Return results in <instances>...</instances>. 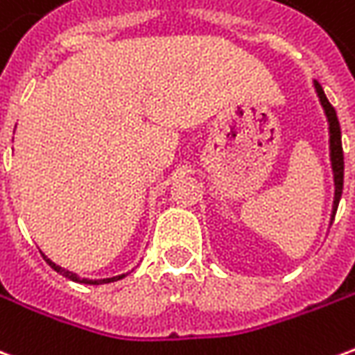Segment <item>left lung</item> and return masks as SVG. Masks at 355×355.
I'll return each mask as SVG.
<instances>
[{
	"label": "left lung",
	"mask_w": 355,
	"mask_h": 355,
	"mask_svg": "<svg viewBox=\"0 0 355 355\" xmlns=\"http://www.w3.org/2000/svg\"><path fill=\"white\" fill-rule=\"evenodd\" d=\"M315 93L320 96V102L325 116H327L329 123V150H331V167H333V178H335V200H333V218H335L336 209H338V201L343 196V184H344V154H343V140H340V125H338V117H336L335 108L331 106L327 96L323 93V89L318 81H313ZM331 218V220H333Z\"/></svg>",
	"instance_id": "obj_1"
}]
</instances>
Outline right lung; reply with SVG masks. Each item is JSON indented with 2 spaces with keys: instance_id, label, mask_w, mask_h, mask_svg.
Returning a JSON list of instances; mask_svg holds the SVG:
<instances>
[{
  "instance_id": "right-lung-1",
  "label": "right lung",
  "mask_w": 355,
  "mask_h": 355,
  "mask_svg": "<svg viewBox=\"0 0 355 355\" xmlns=\"http://www.w3.org/2000/svg\"><path fill=\"white\" fill-rule=\"evenodd\" d=\"M43 259H45V262L49 264L55 272H58L60 275H64V277H68V279H72V282H78V283H87V285H102V283H112V282H117V279H121V277H125V274L121 275H116V277H106V279H81L80 275L73 274V272H68V270H64V268L57 266L55 262L51 261V259H47L45 254H43Z\"/></svg>"
}]
</instances>
